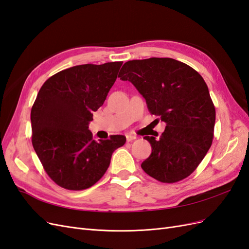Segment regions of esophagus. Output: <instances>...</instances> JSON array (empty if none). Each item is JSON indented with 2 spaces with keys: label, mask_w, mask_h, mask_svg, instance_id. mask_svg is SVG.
Masks as SVG:
<instances>
[{
  "label": "esophagus",
  "mask_w": 249,
  "mask_h": 249,
  "mask_svg": "<svg viewBox=\"0 0 249 249\" xmlns=\"http://www.w3.org/2000/svg\"><path fill=\"white\" fill-rule=\"evenodd\" d=\"M125 138H126V141L130 142V141H133V140L136 139V136H135V135H133V134H126Z\"/></svg>",
  "instance_id": "esophagus-1"
}]
</instances>
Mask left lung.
Segmentation results:
<instances>
[{"instance_id": "obj_1", "label": "left lung", "mask_w": 249, "mask_h": 249, "mask_svg": "<svg viewBox=\"0 0 249 249\" xmlns=\"http://www.w3.org/2000/svg\"><path fill=\"white\" fill-rule=\"evenodd\" d=\"M118 77L130 81L145 99L150 114L166 124L159 139L144 137L152 154L142 169L162 183L189 177L214 138L216 112L205 80L191 66L171 58L131 60Z\"/></svg>"}]
</instances>
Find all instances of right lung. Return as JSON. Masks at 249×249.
<instances>
[{
    "label": "right lung",
    "mask_w": 249,
    "mask_h": 249,
    "mask_svg": "<svg viewBox=\"0 0 249 249\" xmlns=\"http://www.w3.org/2000/svg\"><path fill=\"white\" fill-rule=\"evenodd\" d=\"M123 62L82 64L43 83L31 110L32 144L53 182L67 190L93 186L107 171L123 135L92 139L88 124L106 100Z\"/></svg>",
    "instance_id": "1"
}]
</instances>
